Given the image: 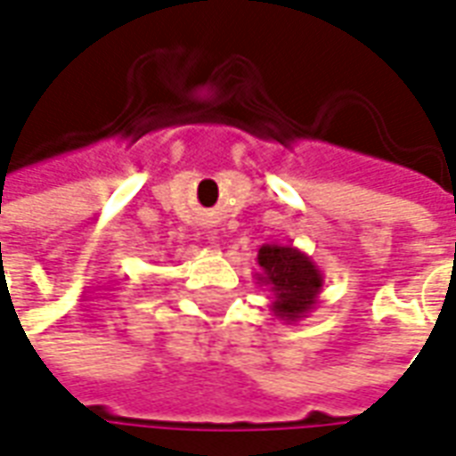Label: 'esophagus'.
Segmentation results:
<instances>
[{"mask_svg":"<svg viewBox=\"0 0 456 456\" xmlns=\"http://www.w3.org/2000/svg\"><path fill=\"white\" fill-rule=\"evenodd\" d=\"M207 240H209V244H216L215 234H207Z\"/></svg>","mask_w":456,"mask_h":456,"instance_id":"34e87169","label":"esophagus"}]
</instances>
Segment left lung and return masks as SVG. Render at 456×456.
<instances>
[{"label": "left lung", "instance_id": "obj_1", "mask_svg": "<svg viewBox=\"0 0 456 456\" xmlns=\"http://www.w3.org/2000/svg\"><path fill=\"white\" fill-rule=\"evenodd\" d=\"M256 284L269 287L272 312L281 322H299L319 302L324 277L312 256L292 244H262L256 252Z\"/></svg>", "mask_w": 456, "mask_h": 456}]
</instances>
